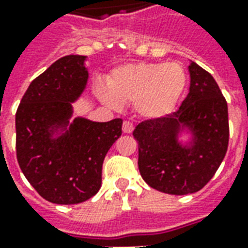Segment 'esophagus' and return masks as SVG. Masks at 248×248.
<instances>
[{
	"instance_id": "obj_1",
	"label": "esophagus",
	"mask_w": 248,
	"mask_h": 248,
	"mask_svg": "<svg viewBox=\"0 0 248 248\" xmlns=\"http://www.w3.org/2000/svg\"><path fill=\"white\" fill-rule=\"evenodd\" d=\"M122 130H124V133H131L133 130H134V124L133 122H130V121H124V124H122Z\"/></svg>"
}]
</instances>
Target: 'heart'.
<instances>
[{
    "label": "heart",
    "mask_w": 248,
    "mask_h": 248,
    "mask_svg": "<svg viewBox=\"0 0 248 248\" xmlns=\"http://www.w3.org/2000/svg\"><path fill=\"white\" fill-rule=\"evenodd\" d=\"M186 83V71L175 62L130 63L113 71L108 79L110 89L102 87L101 97L114 108L121 102L134 103L142 117L161 118L177 106Z\"/></svg>",
    "instance_id": "1"
}]
</instances>
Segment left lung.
Returning <instances> with one entry per match:
<instances>
[{"label": "left lung", "mask_w": 248, "mask_h": 248, "mask_svg": "<svg viewBox=\"0 0 248 248\" xmlns=\"http://www.w3.org/2000/svg\"><path fill=\"white\" fill-rule=\"evenodd\" d=\"M188 71L190 92L182 105L161 118L146 119L133 131L142 178L153 188L172 195L192 194L206 186L229 146L227 102L218 83L195 62ZM181 123L194 133L191 148L176 142Z\"/></svg>", "instance_id": "obj_1"}]
</instances>
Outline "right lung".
Listing matches in <instances>:
<instances>
[{"mask_svg":"<svg viewBox=\"0 0 248 248\" xmlns=\"http://www.w3.org/2000/svg\"><path fill=\"white\" fill-rule=\"evenodd\" d=\"M85 56L60 58L31 81L16 113L17 161L35 191L57 204L94 197L102 183V163L122 134V119L93 122L76 118L51 138V127L69 124L71 102L86 86Z\"/></svg>","mask_w":248,"mask_h":248,"instance_id":"right-lung-1","label":"right lung"}]
</instances>
